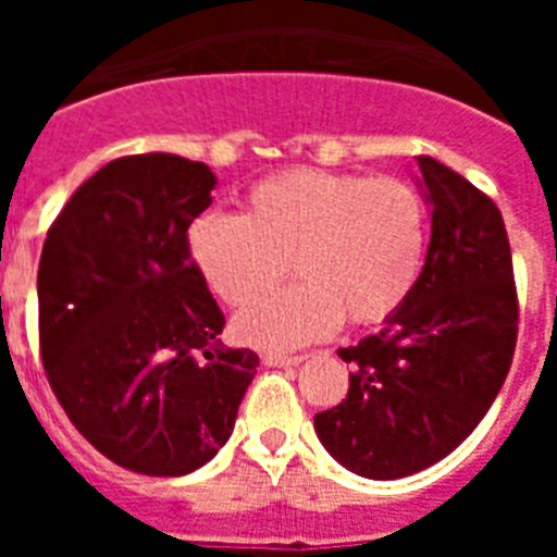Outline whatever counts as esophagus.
Instances as JSON below:
<instances>
[{
  "label": "esophagus",
  "instance_id": "esophagus-1",
  "mask_svg": "<svg viewBox=\"0 0 557 557\" xmlns=\"http://www.w3.org/2000/svg\"><path fill=\"white\" fill-rule=\"evenodd\" d=\"M262 362L270 368H287V366H301L304 357H298V354H262Z\"/></svg>",
  "mask_w": 557,
  "mask_h": 557
}]
</instances>
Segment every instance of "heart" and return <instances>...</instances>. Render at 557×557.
I'll return each instance as SVG.
<instances>
[{
	"label": "heart",
	"mask_w": 557,
	"mask_h": 557,
	"mask_svg": "<svg viewBox=\"0 0 557 557\" xmlns=\"http://www.w3.org/2000/svg\"><path fill=\"white\" fill-rule=\"evenodd\" d=\"M189 259L231 307L262 295L287 270L301 282L236 318L259 348H298L351 326L387 321L424 264L426 206L401 178L289 170L256 184L248 214L203 211L186 234Z\"/></svg>",
	"instance_id": "heart-1"
}]
</instances>
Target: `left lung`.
<instances>
[{
	"label": "left lung",
	"instance_id": "obj_1",
	"mask_svg": "<svg viewBox=\"0 0 557 557\" xmlns=\"http://www.w3.org/2000/svg\"><path fill=\"white\" fill-rule=\"evenodd\" d=\"M432 214L426 262L407 301L371 337L339 348L348 396L314 416L329 455L368 480H401L444 460L505 385L519 304L499 209L441 161L421 156Z\"/></svg>",
	"mask_w": 557,
	"mask_h": 557
}]
</instances>
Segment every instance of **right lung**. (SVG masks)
I'll return each instance as SVG.
<instances>
[{
	"label": "right lung",
	"instance_id": "obj_1",
	"mask_svg": "<svg viewBox=\"0 0 557 557\" xmlns=\"http://www.w3.org/2000/svg\"><path fill=\"white\" fill-rule=\"evenodd\" d=\"M214 172L172 152L125 156L69 198L38 262L49 385L88 444L122 469L184 476L218 455L259 357L225 318L186 231Z\"/></svg>",
	"mask_w": 557,
	"mask_h": 557
}]
</instances>
